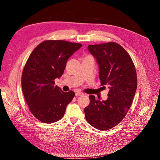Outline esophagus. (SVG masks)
<instances>
[{
	"mask_svg": "<svg viewBox=\"0 0 160 160\" xmlns=\"http://www.w3.org/2000/svg\"><path fill=\"white\" fill-rule=\"evenodd\" d=\"M75 95H76V96H81V95H83V93H82V92L78 91V92H77V93H75Z\"/></svg>",
	"mask_w": 160,
	"mask_h": 160,
	"instance_id": "1",
	"label": "esophagus"
}]
</instances>
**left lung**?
<instances>
[{
  "instance_id": "8db88e82",
  "label": "left lung",
  "mask_w": 160,
  "mask_h": 160,
  "mask_svg": "<svg viewBox=\"0 0 160 160\" xmlns=\"http://www.w3.org/2000/svg\"><path fill=\"white\" fill-rule=\"evenodd\" d=\"M88 49L99 65L100 84L110 91L102 101L89 95L86 119L94 128L107 130L121 122L130 108L138 85L136 71L129 54L115 42L89 45Z\"/></svg>"
}]
</instances>
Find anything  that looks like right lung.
I'll list each match as a JSON object with an SVG mask.
<instances>
[{
  "instance_id": "obj_1",
  "label": "right lung",
  "mask_w": 160,
  "mask_h": 160,
  "mask_svg": "<svg viewBox=\"0 0 160 160\" xmlns=\"http://www.w3.org/2000/svg\"><path fill=\"white\" fill-rule=\"evenodd\" d=\"M82 44L63 40H47L33 50L25 64L21 86L29 110L45 123L55 122L65 114L74 97V91H62L54 80L61 77L68 59Z\"/></svg>"
}]
</instances>
